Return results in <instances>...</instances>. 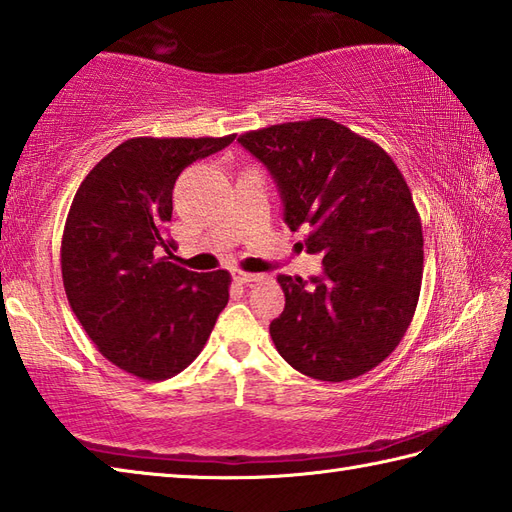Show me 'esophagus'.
Masks as SVG:
<instances>
[{
	"instance_id": "1",
	"label": "esophagus",
	"mask_w": 512,
	"mask_h": 512,
	"mask_svg": "<svg viewBox=\"0 0 512 512\" xmlns=\"http://www.w3.org/2000/svg\"><path fill=\"white\" fill-rule=\"evenodd\" d=\"M233 279L237 284H253V281H262L266 279L264 275H255V273H246V270H233Z\"/></svg>"
}]
</instances>
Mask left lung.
Here are the masks:
<instances>
[{"label": "left lung", "mask_w": 512, "mask_h": 512, "mask_svg": "<svg viewBox=\"0 0 512 512\" xmlns=\"http://www.w3.org/2000/svg\"><path fill=\"white\" fill-rule=\"evenodd\" d=\"M275 178L290 231L323 255V275H279L270 323L277 352L328 383L363 376L396 350L418 306L422 224L396 162L330 118L270 125L237 138Z\"/></svg>", "instance_id": "left-lung-1"}]
</instances>
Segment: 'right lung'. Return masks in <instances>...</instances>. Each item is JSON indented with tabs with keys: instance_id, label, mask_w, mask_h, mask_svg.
<instances>
[{
	"instance_id": "1",
	"label": "right lung",
	"mask_w": 512,
	"mask_h": 512,
	"mask_svg": "<svg viewBox=\"0 0 512 512\" xmlns=\"http://www.w3.org/2000/svg\"><path fill=\"white\" fill-rule=\"evenodd\" d=\"M233 140L129 138L72 200L61 239L65 295L99 352L140 380L189 367L228 303L231 273L178 266L167 224L182 169Z\"/></svg>"
}]
</instances>
